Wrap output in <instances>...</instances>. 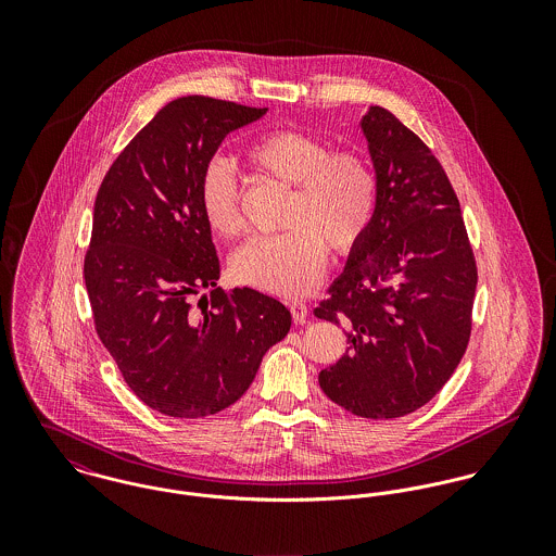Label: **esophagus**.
<instances>
[{"label": "esophagus", "mask_w": 556, "mask_h": 556, "mask_svg": "<svg viewBox=\"0 0 556 556\" xmlns=\"http://www.w3.org/2000/svg\"><path fill=\"white\" fill-rule=\"evenodd\" d=\"M289 311H291V317L295 318V320H306L308 317V306H306V302H302V300H291L289 302Z\"/></svg>", "instance_id": "esophagus-1"}]
</instances>
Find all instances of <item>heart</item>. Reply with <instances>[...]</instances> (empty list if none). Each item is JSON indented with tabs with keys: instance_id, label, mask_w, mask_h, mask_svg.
<instances>
[{
	"instance_id": "b5f03b06",
	"label": "heart",
	"mask_w": 556,
	"mask_h": 556,
	"mask_svg": "<svg viewBox=\"0 0 556 556\" xmlns=\"http://www.w3.org/2000/svg\"><path fill=\"white\" fill-rule=\"evenodd\" d=\"M250 168L291 186L280 236L252 239L233 258L239 282L280 295L306 293L317 285L327 248L349 254L366 238L379 207V175L368 156L333 150L315 135L271 130L245 148ZM199 201L205 223L223 238L243 233L238 177L225 159L207 162Z\"/></svg>"
}]
</instances>
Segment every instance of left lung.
I'll return each mask as SVG.
<instances>
[{
  "label": "left lung",
  "mask_w": 556,
  "mask_h": 556,
  "mask_svg": "<svg viewBox=\"0 0 556 556\" xmlns=\"http://www.w3.org/2000/svg\"><path fill=\"white\" fill-rule=\"evenodd\" d=\"M362 130L379 207L315 308L346 325L349 344L318 383L353 415L392 419L430 402L460 364L477 265L458 197L430 148L383 106H370Z\"/></svg>",
  "instance_id": "8db88e82"
}]
</instances>
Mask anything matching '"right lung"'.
Here are the masks:
<instances>
[{
	"label": "right lung",
	"instance_id": "add662e5",
	"mask_svg": "<svg viewBox=\"0 0 556 556\" xmlns=\"http://www.w3.org/2000/svg\"><path fill=\"white\" fill-rule=\"evenodd\" d=\"M252 109L207 96L162 106L104 175L83 276L96 333L128 388L168 417L214 415L243 396L291 313L254 289L223 291L199 184ZM203 288L211 298L194 307Z\"/></svg>",
	"mask_w": 556,
	"mask_h": 556
}]
</instances>
